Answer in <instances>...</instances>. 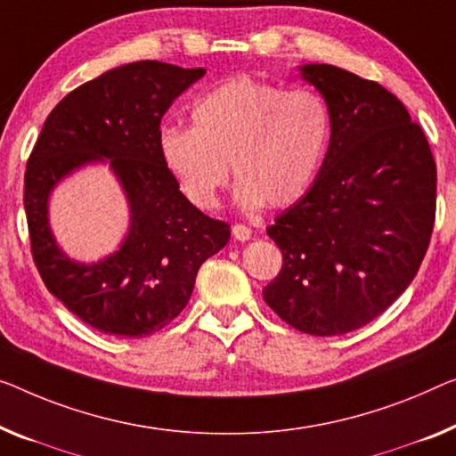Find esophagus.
Returning a JSON list of instances; mask_svg holds the SVG:
<instances>
[{"mask_svg": "<svg viewBox=\"0 0 456 456\" xmlns=\"http://www.w3.org/2000/svg\"><path fill=\"white\" fill-rule=\"evenodd\" d=\"M233 237L237 241H248L251 237V229L248 225H241V223H237V225H233Z\"/></svg>", "mask_w": 456, "mask_h": 456, "instance_id": "34e87169", "label": "esophagus"}]
</instances>
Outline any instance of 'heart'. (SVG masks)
I'll return each instance as SVG.
<instances>
[{
	"label": "heart",
	"instance_id": "obj_1",
	"mask_svg": "<svg viewBox=\"0 0 456 456\" xmlns=\"http://www.w3.org/2000/svg\"><path fill=\"white\" fill-rule=\"evenodd\" d=\"M330 137L331 112L322 94L235 77L196 102L192 128H163L159 153L194 207L219 205L233 163L241 207L282 208L309 190Z\"/></svg>",
	"mask_w": 456,
	"mask_h": 456
}]
</instances>
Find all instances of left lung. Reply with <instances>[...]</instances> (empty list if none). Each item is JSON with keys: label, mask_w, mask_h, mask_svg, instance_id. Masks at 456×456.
Instances as JSON below:
<instances>
[{"label": "left lung", "mask_w": 456, "mask_h": 456, "mask_svg": "<svg viewBox=\"0 0 456 456\" xmlns=\"http://www.w3.org/2000/svg\"><path fill=\"white\" fill-rule=\"evenodd\" d=\"M331 139L317 178L266 229L282 268L262 295L309 336L370 323L418 274L436 219V161L418 122L377 81L305 65Z\"/></svg>", "instance_id": "8db88e82"}]
</instances>
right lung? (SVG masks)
Here are the masks:
<instances>
[{"mask_svg": "<svg viewBox=\"0 0 456 456\" xmlns=\"http://www.w3.org/2000/svg\"><path fill=\"white\" fill-rule=\"evenodd\" d=\"M205 76L137 61L76 87L45 120L24 174L30 251L45 287L102 334L147 338L182 314L202 262L229 241L180 192L159 153L161 117ZM111 159L132 202V231L117 255L84 267L60 254L45 223L50 188L86 160Z\"/></svg>", "mask_w": 456, "mask_h": 456, "instance_id": "right-lung-1", "label": "right lung"}]
</instances>
